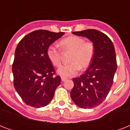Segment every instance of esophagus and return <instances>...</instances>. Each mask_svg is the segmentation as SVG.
Instances as JSON below:
<instances>
[{
    "mask_svg": "<svg viewBox=\"0 0 130 130\" xmlns=\"http://www.w3.org/2000/svg\"><path fill=\"white\" fill-rule=\"evenodd\" d=\"M67 77H61V81L62 82H65V80H67Z\"/></svg>",
    "mask_w": 130,
    "mask_h": 130,
    "instance_id": "obj_1",
    "label": "esophagus"
}]
</instances>
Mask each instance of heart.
Returning <instances> with one entry per match:
<instances>
[{
  "label": "heart",
  "instance_id": "obj_1",
  "mask_svg": "<svg viewBox=\"0 0 130 130\" xmlns=\"http://www.w3.org/2000/svg\"><path fill=\"white\" fill-rule=\"evenodd\" d=\"M60 46L64 51H72L69 59L71 63L61 65L57 70V73L62 77H70L75 75L79 68H87L94 56V44L92 42H85V40L79 36H71L65 38L60 41ZM46 55L54 66L61 64V51L56 46L50 45L46 50Z\"/></svg>",
  "mask_w": 130,
  "mask_h": 130
}]
</instances>
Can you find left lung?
<instances>
[{"mask_svg":"<svg viewBox=\"0 0 130 130\" xmlns=\"http://www.w3.org/2000/svg\"><path fill=\"white\" fill-rule=\"evenodd\" d=\"M87 38L95 46V53L85 73L73 79L74 86L70 95L75 105L83 109H92L103 103L113 85L117 70L116 55L110 38L96 29L72 32Z\"/></svg>","mask_w":130,"mask_h":130,"instance_id":"left-lung-1","label":"left lung"}]
</instances>
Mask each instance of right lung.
<instances>
[{
	"label": "right lung",
	"instance_id": "right-lung-1",
	"mask_svg": "<svg viewBox=\"0 0 130 130\" xmlns=\"http://www.w3.org/2000/svg\"><path fill=\"white\" fill-rule=\"evenodd\" d=\"M64 32L39 29L28 34L17 44L12 66L13 84L26 105L40 108L46 106L61 84L59 75L46 55L48 47Z\"/></svg>",
	"mask_w": 130,
	"mask_h": 130
}]
</instances>
